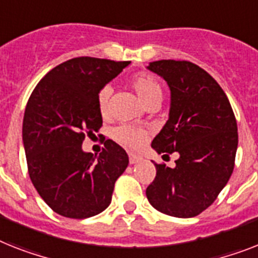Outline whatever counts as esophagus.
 Here are the masks:
<instances>
[{"instance_id":"34e87169","label":"esophagus","mask_w":258,"mask_h":258,"mask_svg":"<svg viewBox=\"0 0 258 258\" xmlns=\"http://www.w3.org/2000/svg\"><path fill=\"white\" fill-rule=\"evenodd\" d=\"M142 159L141 155L133 154V153H129V163L131 165H134V163H138Z\"/></svg>"}]
</instances>
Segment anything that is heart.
<instances>
[{"label": "heart", "instance_id": "b5f03b06", "mask_svg": "<svg viewBox=\"0 0 258 258\" xmlns=\"http://www.w3.org/2000/svg\"><path fill=\"white\" fill-rule=\"evenodd\" d=\"M131 87L137 93L142 103L146 106L161 103L163 96V89L157 78L148 74H138L131 80ZM110 96L109 87L100 89L97 95V109L101 116L108 113V100ZM149 131L146 127L134 126V125H120L113 131V140L120 145L129 149H140L148 141Z\"/></svg>", "mask_w": 258, "mask_h": 258}]
</instances>
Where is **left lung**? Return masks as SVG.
Listing matches in <instances>:
<instances>
[{
	"mask_svg": "<svg viewBox=\"0 0 258 258\" xmlns=\"http://www.w3.org/2000/svg\"><path fill=\"white\" fill-rule=\"evenodd\" d=\"M149 70L171 91L169 120L152 142L158 154L179 153L175 167L154 162L146 197L155 210L194 218L216 201L235 167L237 122L218 82L187 60H157Z\"/></svg>",
	"mask_w": 258,
	"mask_h": 258,
	"instance_id": "1",
	"label": "left lung"
}]
</instances>
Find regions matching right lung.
Listing matches in <instances>:
<instances>
[{
    "label": "right lung",
    "instance_id": "right-lung-1",
    "mask_svg": "<svg viewBox=\"0 0 258 258\" xmlns=\"http://www.w3.org/2000/svg\"><path fill=\"white\" fill-rule=\"evenodd\" d=\"M131 61L80 56L47 72L34 88L23 117L22 138L30 179L56 214L87 219L112 201L114 183L129 158L112 140L99 155L84 153V138L103 125L100 89Z\"/></svg>",
    "mask_w": 258,
    "mask_h": 258
}]
</instances>
